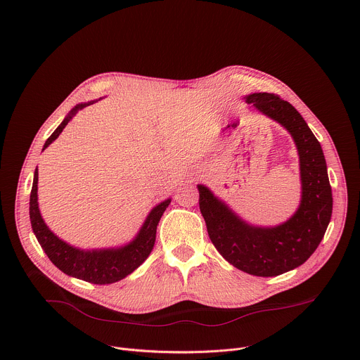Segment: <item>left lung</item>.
Segmentation results:
<instances>
[{"instance_id":"1","label":"left lung","mask_w":360,"mask_h":360,"mask_svg":"<svg viewBox=\"0 0 360 360\" xmlns=\"http://www.w3.org/2000/svg\"><path fill=\"white\" fill-rule=\"evenodd\" d=\"M245 101L292 135L299 153V208L276 226H255L208 186L198 185L199 210L212 243L231 265L255 276H278L304 264L319 246L332 217V188L322 146L289 102L269 92L246 95Z\"/></svg>"}]
</instances>
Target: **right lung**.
Instances as JSON below:
<instances>
[{
  "mask_svg": "<svg viewBox=\"0 0 360 360\" xmlns=\"http://www.w3.org/2000/svg\"><path fill=\"white\" fill-rule=\"evenodd\" d=\"M95 101L78 104L75 108L70 111V114L64 118L60 127L51 134V136L45 141L42 150L53 143L67 124L72 120V117L82 108L94 104ZM38 169L34 172V182L30 195V221L37 240L41 248L46 253L49 261L53 262L60 271L67 274L68 276L82 279L95 285H108L118 282L132 274L139 265L145 262L149 253L155 245L157 238V226L160 219L168 205L171 203V198L158 203L155 208H152L148 214L145 222L142 224L136 236L127 245L120 248H104V249H79L75 248L65 240L60 239L53 231H51L44 222L39 208H38Z\"/></svg>",
  "mask_w": 360,
  "mask_h": 360,
  "instance_id": "add662e5",
  "label": "right lung"
}]
</instances>
